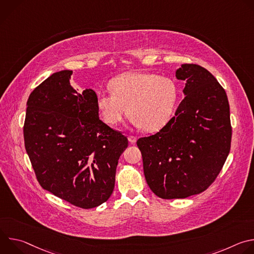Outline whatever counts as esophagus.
I'll return each instance as SVG.
<instances>
[{
  "mask_svg": "<svg viewBox=\"0 0 254 254\" xmlns=\"http://www.w3.org/2000/svg\"><path fill=\"white\" fill-rule=\"evenodd\" d=\"M128 141L130 142V143H134L135 141H136V137L135 136H133V135H128Z\"/></svg>",
  "mask_w": 254,
  "mask_h": 254,
  "instance_id": "esophagus-1",
  "label": "esophagus"
}]
</instances>
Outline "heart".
<instances>
[{"instance_id": "1", "label": "heart", "mask_w": 254, "mask_h": 254, "mask_svg": "<svg viewBox=\"0 0 254 254\" xmlns=\"http://www.w3.org/2000/svg\"><path fill=\"white\" fill-rule=\"evenodd\" d=\"M110 88L96 95L103 122L117 126L128 112L131 124L149 132L160 130L169 123L178 97L174 80L151 72H127L114 78Z\"/></svg>"}]
</instances>
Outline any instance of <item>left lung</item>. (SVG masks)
Returning <instances> with one entry per match:
<instances>
[{"mask_svg":"<svg viewBox=\"0 0 254 254\" xmlns=\"http://www.w3.org/2000/svg\"><path fill=\"white\" fill-rule=\"evenodd\" d=\"M176 77L185 88L175 117L159 132L136 141L147 183L163 199L205 191L228 157L232 135L226 92L210 72L182 64Z\"/></svg>","mask_w":254,"mask_h":254,"instance_id":"left-lung-1","label":"left lung"}]
</instances>
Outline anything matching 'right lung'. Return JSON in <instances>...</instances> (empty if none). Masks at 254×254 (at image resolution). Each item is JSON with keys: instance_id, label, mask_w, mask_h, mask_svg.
Here are the masks:
<instances>
[{"instance_id": "1", "label": "right lung", "mask_w": 254, "mask_h": 254, "mask_svg": "<svg viewBox=\"0 0 254 254\" xmlns=\"http://www.w3.org/2000/svg\"><path fill=\"white\" fill-rule=\"evenodd\" d=\"M72 70L55 72L27 101L25 149L43 189L89 209L111 197L127 138L99 120L96 93L77 92Z\"/></svg>"}]
</instances>
